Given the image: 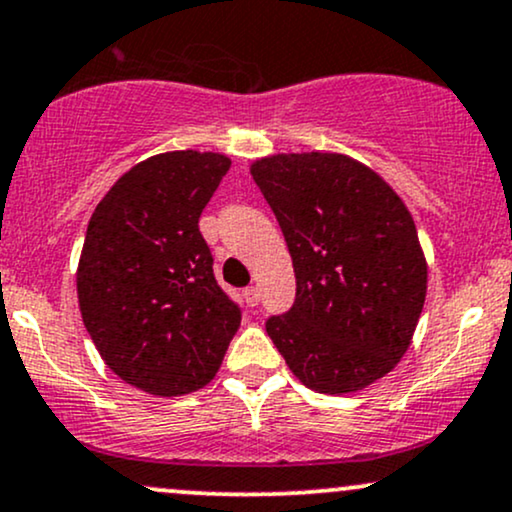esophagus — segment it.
I'll list each match as a JSON object with an SVG mask.
<instances>
[{
	"mask_svg": "<svg viewBox=\"0 0 512 512\" xmlns=\"http://www.w3.org/2000/svg\"><path fill=\"white\" fill-rule=\"evenodd\" d=\"M243 298L250 308H255V305L260 303V289H257V286H248V289L243 291Z\"/></svg>",
	"mask_w": 512,
	"mask_h": 512,
	"instance_id": "34e87169",
	"label": "esophagus"
}]
</instances>
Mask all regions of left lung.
<instances>
[{
    "mask_svg": "<svg viewBox=\"0 0 512 512\" xmlns=\"http://www.w3.org/2000/svg\"><path fill=\"white\" fill-rule=\"evenodd\" d=\"M296 272V301L267 334L305 387L358 392L409 349L428 267L409 209L344 154H276L250 166Z\"/></svg>",
    "mask_w": 512,
    "mask_h": 512,
    "instance_id": "8db88e82",
    "label": "left lung"
}]
</instances>
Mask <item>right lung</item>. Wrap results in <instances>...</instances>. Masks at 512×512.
Here are the masks:
<instances>
[{"instance_id":"right-lung-1","label":"right lung","mask_w":512,"mask_h":512,"mask_svg":"<svg viewBox=\"0 0 512 512\" xmlns=\"http://www.w3.org/2000/svg\"><path fill=\"white\" fill-rule=\"evenodd\" d=\"M231 158L168 151L108 190L86 228L76 293L105 366L137 390L178 397L211 383L240 327L214 276L199 216Z\"/></svg>"}]
</instances>
